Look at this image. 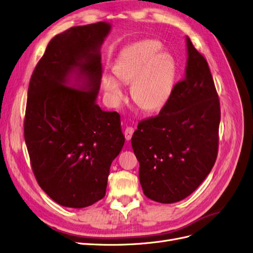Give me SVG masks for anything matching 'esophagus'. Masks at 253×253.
Listing matches in <instances>:
<instances>
[{
  "label": "esophagus",
  "mask_w": 253,
  "mask_h": 253,
  "mask_svg": "<svg viewBox=\"0 0 253 253\" xmlns=\"http://www.w3.org/2000/svg\"><path fill=\"white\" fill-rule=\"evenodd\" d=\"M135 132V128L133 126H126L125 128V137H126V140H130V138H132L133 134Z\"/></svg>",
  "instance_id": "34e87169"
}]
</instances>
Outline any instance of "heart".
Masks as SVG:
<instances>
[{
  "label": "heart",
  "instance_id": "1",
  "mask_svg": "<svg viewBox=\"0 0 253 253\" xmlns=\"http://www.w3.org/2000/svg\"><path fill=\"white\" fill-rule=\"evenodd\" d=\"M161 48V43L154 40L136 42L124 52L114 67L120 82L132 83V98L145 111L161 109L175 84L176 63L167 52H159ZM103 84L113 102L124 99V92L114 78L106 76Z\"/></svg>",
  "mask_w": 253,
  "mask_h": 253
}]
</instances>
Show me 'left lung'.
<instances>
[{
  "label": "left lung",
  "instance_id": "8db88e82",
  "mask_svg": "<svg viewBox=\"0 0 253 253\" xmlns=\"http://www.w3.org/2000/svg\"><path fill=\"white\" fill-rule=\"evenodd\" d=\"M186 75L157 116L139 121L132 147L143 194L175 203L198 188L219 150L220 99L207 60L187 38Z\"/></svg>",
  "mask_w": 253,
  "mask_h": 253
}]
</instances>
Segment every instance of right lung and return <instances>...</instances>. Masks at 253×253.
I'll return each instance as SVG.
<instances>
[{"label":"right lung","mask_w":253,"mask_h":253,"mask_svg":"<svg viewBox=\"0 0 253 253\" xmlns=\"http://www.w3.org/2000/svg\"><path fill=\"white\" fill-rule=\"evenodd\" d=\"M108 23L76 26L50 41L31 75L24 137L39 185L59 205L83 208L106 196L112 161L125 143L117 112L96 104L99 49ZM75 68L89 90L66 87Z\"/></svg>","instance_id":"right-lung-1"}]
</instances>
